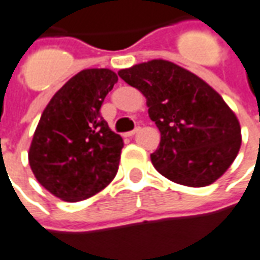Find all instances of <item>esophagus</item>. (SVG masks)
Masks as SVG:
<instances>
[{"mask_svg": "<svg viewBox=\"0 0 260 260\" xmlns=\"http://www.w3.org/2000/svg\"><path fill=\"white\" fill-rule=\"evenodd\" d=\"M138 131H139V128H135L134 131H129V132H126V134H125V136H134L136 132H138Z\"/></svg>", "mask_w": 260, "mask_h": 260, "instance_id": "esophagus-1", "label": "esophagus"}]
</instances>
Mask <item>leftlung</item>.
I'll return each instance as SVG.
<instances>
[{
	"instance_id": "8db88e82",
	"label": "left lung",
	"mask_w": 260,
	"mask_h": 260,
	"mask_svg": "<svg viewBox=\"0 0 260 260\" xmlns=\"http://www.w3.org/2000/svg\"><path fill=\"white\" fill-rule=\"evenodd\" d=\"M118 75L146 97L149 117L161 135L157 150L150 154L160 174L201 188L229 170L240 152L241 126L212 86L166 59L119 69Z\"/></svg>"
}]
</instances>
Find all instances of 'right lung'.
Segmentation results:
<instances>
[{
  "instance_id": "right-lung-1",
  "label": "right lung",
  "mask_w": 260,
  "mask_h": 260,
  "mask_svg": "<svg viewBox=\"0 0 260 260\" xmlns=\"http://www.w3.org/2000/svg\"><path fill=\"white\" fill-rule=\"evenodd\" d=\"M117 80L111 69H83L54 94L40 117L29 164L36 180L62 201L96 195L117 174L124 142L100 114Z\"/></svg>"
}]
</instances>
